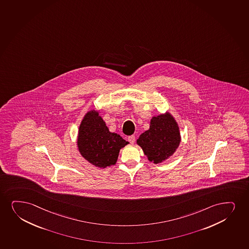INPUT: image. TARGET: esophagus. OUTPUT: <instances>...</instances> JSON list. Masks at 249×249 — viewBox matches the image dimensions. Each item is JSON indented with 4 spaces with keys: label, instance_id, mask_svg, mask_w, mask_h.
I'll return each instance as SVG.
<instances>
[{
    "label": "esophagus",
    "instance_id": "1",
    "mask_svg": "<svg viewBox=\"0 0 249 249\" xmlns=\"http://www.w3.org/2000/svg\"><path fill=\"white\" fill-rule=\"evenodd\" d=\"M127 140H128L131 143H134V142H135V136H128V137H127Z\"/></svg>",
    "mask_w": 249,
    "mask_h": 249
}]
</instances>
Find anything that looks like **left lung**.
<instances>
[{
	"instance_id": "left-lung-1",
	"label": "left lung",
	"mask_w": 249,
	"mask_h": 249,
	"mask_svg": "<svg viewBox=\"0 0 249 249\" xmlns=\"http://www.w3.org/2000/svg\"><path fill=\"white\" fill-rule=\"evenodd\" d=\"M180 142L178 126L171 115L152 118L150 127L137 140L151 162L161 163L175 153Z\"/></svg>"
}]
</instances>
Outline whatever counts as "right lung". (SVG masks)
Listing matches in <instances>:
<instances>
[{"label":"right lung","instance_id":"1","mask_svg":"<svg viewBox=\"0 0 249 249\" xmlns=\"http://www.w3.org/2000/svg\"><path fill=\"white\" fill-rule=\"evenodd\" d=\"M127 143L120 135L109 132L98 112L89 111L84 117L79 130L78 147L89 163L100 168L113 165L121 148Z\"/></svg>","mask_w":249,"mask_h":249}]
</instances>
